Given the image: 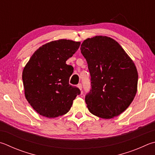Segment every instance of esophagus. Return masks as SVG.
<instances>
[{
  "label": "esophagus",
  "instance_id": "obj_1",
  "mask_svg": "<svg viewBox=\"0 0 155 155\" xmlns=\"http://www.w3.org/2000/svg\"><path fill=\"white\" fill-rule=\"evenodd\" d=\"M77 87H78V89H79L81 90H81H82V85H81V83L78 84V85H77Z\"/></svg>",
  "mask_w": 155,
  "mask_h": 155
}]
</instances>
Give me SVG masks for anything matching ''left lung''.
Wrapping results in <instances>:
<instances>
[{"label":"left lung","mask_w":155,"mask_h":155,"mask_svg":"<svg viewBox=\"0 0 155 155\" xmlns=\"http://www.w3.org/2000/svg\"><path fill=\"white\" fill-rule=\"evenodd\" d=\"M91 75V89L85 96L89 112L105 119L119 116L137 93L138 74L133 60L113 38L95 36L81 46Z\"/></svg>","instance_id":"obj_1"}]
</instances>
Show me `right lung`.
I'll return each instance as SVG.
<instances>
[{
	"label": "right lung",
	"instance_id": "1",
	"mask_svg": "<svg viewBox=\"0 0 155 155\" xmlns=\"http://www.w3.org/2000/svg\"><path fill=\"white\" fill-rule=\"evenodd\" d=\"M80 45L66 39L51 41L39 47L25 66V97L39 114L55 118L66 114L81 94L78 87L69 84L73 68L66 64Z\"/></svg>",
	"mask_w": 155,
	"mask_h": 155
}]
</instances>
